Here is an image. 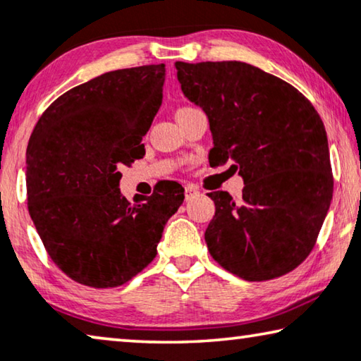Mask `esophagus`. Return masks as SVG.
<instances>
[{
	"label": "esophagus",
	"mask_w": 361,
	"mask_h": 361,
	"mask_svg": "<svg viewBox=\"0 0 361 361\" xmlns=\"http://www.w3.org/2000/svg\"><path fill=\"white\" fill-rule=\"evenodd\" d=\"M198 189L197 187H193V185H185V200H190V198L193 197V195H198Z\"/></svg>",
	"instance_id": "esophagus-1"
}]
</instances>
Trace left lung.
<instances>
[{"label":"left lung","mask_w":361,"mask_h":361,"mask_svg":"<svg viewBox=\"0 0 361 361\" xmlns=\"http://www.w3.org/2000/svg\"><path fill=\"white\" fill-rule=\"evenodd\" d=\"M176 70L184 96L208 117L210 164L234 163L244 180L241 202L208 193L212 257L249 281L288 274L314 247L332 200L319 114L288 82L243 61H176Z\"/></svg>","instance_id":"obj_1"}]
</instances>
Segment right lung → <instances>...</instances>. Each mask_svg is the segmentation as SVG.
Returning a JSON list of instances; mask_svg holds the SVG:
<instances>
[{"label": "right lung", "mask_w": 361, "mask_h": 361, "mask_svg": "<svg viewBox=\"0 0 361 361\" xmlns=\"http://www.w3.org/2000/svg\"><path fill=\"white\" fill-rule=\"evenodd\" d=\"M164 76L163 63L104 73L51 102L30 135L29 215L50 259L78 283L112 288L132 280L184 202L177 182L135 195V205L118 189L120 166L145 156Z\"/></svg>", "instance_id": "add662e5"}]
</instances>
